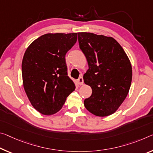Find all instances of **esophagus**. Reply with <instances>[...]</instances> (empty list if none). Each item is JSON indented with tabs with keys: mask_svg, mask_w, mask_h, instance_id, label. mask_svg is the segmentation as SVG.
Wrapping results in <instances>:
<instances>
[{
	"mask_svg": "<svg viewBox=\"0 0 153 153\" xmlns=\"http://www.w3.org/2000/svg\"><path fill=\"white\" fill-rule=\"evenodd\" d=\"M77 83H78L79 85H82L84 83V80H83V78H82V77H79V79H77Z\"/></svg>",
	"mask_w": 153,
	"mask_h": 153,
	"instance_id": "1",
	"label": "esophagus"
}]
</instances>
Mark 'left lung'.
Returning <instances> with one entry per match:
<instances>
[{"instance_id": "1", "label": "left lung", "mask_w": 153, "mask_h": 153, "mask_svg": "<svg viewBox=\"0 0 153 153\" xmlns=\"http://www.w3.org/2000/svg\"><path fill=\"white\" fill-rule=\"evenodd\" d=\"M77 35L89 67L84 74V82L92 88L91 96L84 101V106L95 116H110L119 108L129 93L131 64L114 38L92 33Z\"/></svg>"}]
</instances>
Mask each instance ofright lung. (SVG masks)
Segmentation results:
<instances>
[{"mask_svg": "<svg viewBox=\"0 0 153 153\" xmlns=\"http://www.w3.org/2000/svg\"><path fill=\"white\" fill-rule=\"evenodd\" d=\"M76 33H48L30 43L22 62L23 86L33 107L46 116L57 113L76 88L67 76V52Z\"/></svg>", "mask_w": 153, "mask_h": 153, "instance_id": "right-lung-1", "label": "right lung"}]
</instances>
